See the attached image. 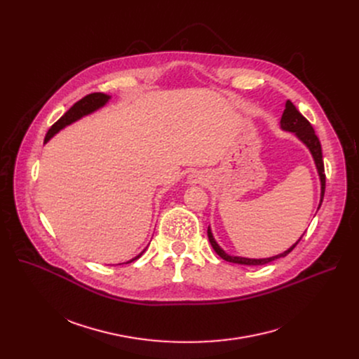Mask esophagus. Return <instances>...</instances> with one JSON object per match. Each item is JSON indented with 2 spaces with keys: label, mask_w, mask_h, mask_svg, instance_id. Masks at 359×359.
<instances>
[{
  "label": "esophagus",
  "mask_w": 359,
  "mask_h": 359,
  "mask_svg": "<svg viewBox=\"0 0 359 359\" xmlns=\"http://www.w3.org/2000/svg\"><path fill=\"white\" fill-rule=\"evenodd\" d=\"M209 180V176L204 173V172H200V170H196V172H191L189 176H187V182L190 184H206Z\"/></svg>",
  "instance_id": "obj_1"
}]
</instances>
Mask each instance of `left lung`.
Returning a JSON list of instances; mask_svg holds the SVG:
<instances>
[{"label": "left lung", "mask_w": 359, "mask_h": 359, "mask_svg": "<svg viewBox=\"0 0 359 359\" xmlns=\"http://www.w3.org/2000/svg\"><path fill=\"white\" fill-rule=\"evenodd\" d=\"M280 125H281L283 130L294 133L311 151L314 163H316V168H317V172H318V176H320V182H321V198H320V204H318V209H320L321 208V203H323V198H324V193H325V173H324V161H323V150H321L320 139L317 137L311 123L298 112V109L292 105L291 100L285 102V109L283 112ZM208 236H209V241H210L212 247L215 248V251L220 255L223 260H226L229 263L243 264V266H263V264L271 263V262H274L277 259L285 257V255L290 254L294 250V247L299 243V240L302 238L304 234L288 250H285L281 254L273 255V257H269V259H245V257H237V255H230L217 244V241L213 237V233H212L210 227L208 229Z\"/></svg>", "instance_id": "1"}]
</instances>
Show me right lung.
Listing matches in <instances>:
<instances>
[{
    "label": "right lung",
    "mask_w": 359,
    "mask_h": 359,
    "mask_svg": "<svg viewBox=\"0 0 359 359\" xmlns=\"http://www.w3.org/2000/svg\"><path fill=\"white\" fill-rule=\"evenodd\" d=\"M109 99H111V96L107 95V93L95 92V93L86 95L85 97H82L81 100H78L74 107L69 108L68 112H65L64 116H61L53 126H50V129L48 130V133H46V136H45V143H46L50 137H53L54 135H57L61 129L67 128L68 125H71V123L79 121L81 118H83V116H86V115H90L92 112L100 109L102 107H105V105L108 104V102H109ZM146 248H147V247H146ZM146 248H144L142 252H139L135 259H132V260H129V262H126V263H123V264H128V263H132V262L137 260V259L140 257V255L146 251Z\"/></svg>",
    "instance_id": "obj_1"
}]
</instances>
